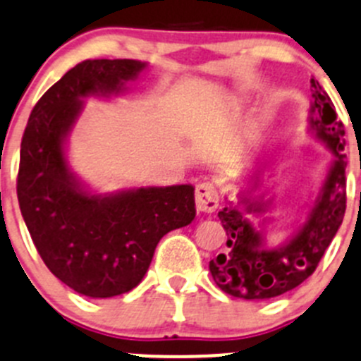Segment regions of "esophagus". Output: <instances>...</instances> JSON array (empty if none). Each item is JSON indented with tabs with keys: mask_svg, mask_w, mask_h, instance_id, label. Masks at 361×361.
Returning <instances> with one entry per match:
<instances>
[{
	"mask_svg": "<svg viewBox=\"0 0 361 361\" xmlns=\"http://www.w3.org/2000/svg\"><path fill=\"white\" fill-rule=\"evenodd\" d=\"M195 208L201 213H213L219 208V190L215 185L204 181L195 187Z\"/></svg>",
	"mask_w": 361,
	"mask_h": 361,
	"instance_id": "obj_1",
	"label": "esophagus"
}]
</instances>
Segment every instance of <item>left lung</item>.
<instances>
[{
  "mask_svg": "<svg viewBox=\"0 0 361 361\" xmlns=\"http://www.w3.org/2000/svg\"><path fill=\"white\" fill-rule=\"evenodd\" d=\"M312 84V106L309 125L317 139L334 155L319 195L307 215L305 224L281 247H266L261 231L248 220L250 213L268 212L269 201L255 195L257 176L240 192L238 204L219 212L227 234V252L209 261L215 284L224 293L243 300H268L298 288L314 274L324 250L331 243L345 213V153L344 125L337 120L334 102L316 79Z\"/></svg>",
  "mask_w": 361,
  "mask_h": 361,
  "instance_id": "left-lung-1",
  "label": "left lung"
}]
</instances>
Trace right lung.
<instances>
[{"label": "right lung", "mask_w": 361, "mask_h": 361, "mask_svg": "<svg viewBox=\"0 0 361 361\" xmlns=\"http://www.w3.org/2000/svg\"><path fill=\"white\" fill-rule=\"evenodd\" d=\"M145 68L135 59L79 63L38 100L20 142L17 199L31 240L52 275L90 298L134 289L160 238L195 216L192 185L92 194L66 162L84 97L118 95Z\"/></svg>", "instance_id": "add662e5"}]
</instances>
